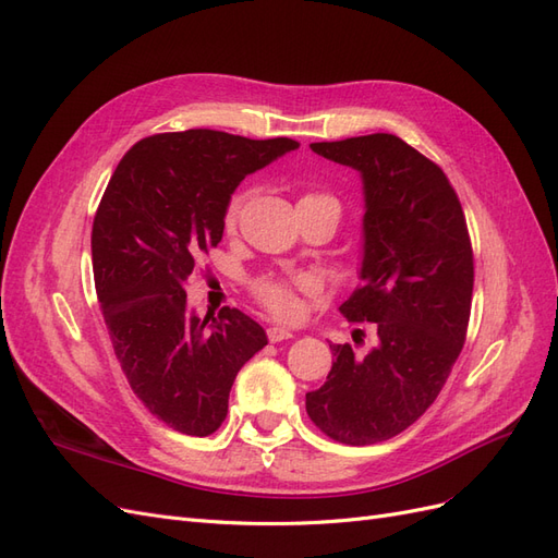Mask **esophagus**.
Masks as SVG:
<instances>
[{
    "mask_svg": "<svg viewBox=\"0 0 558 558\" xmlns=\"http://www.w3.org/2000/svg\"><path fill=\"white\" fill-rule=\"evenodd\" d=\"M291 337H293V332L286 330V328H279V326H269L267 328V340L272 342V344L283 342V340H291Z\"/></svg>",
    "mask_w": 558,
    "mask_h": 558,
    "instance_id": "esophagus-1",
    "label": "esophagus"
}]
</instances>
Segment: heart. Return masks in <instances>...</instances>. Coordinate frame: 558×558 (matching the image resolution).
<instances>
[{"label":"heart","instance_id":"obj_1","mask_svg":"<svg viewBox=\"0 0 558 558\" xmlns=\"http://www.w3.org/2000/svg\"><path fill=\"white\" fill-rule=\"evenodd\" d=\"M246 199H248L246 189L234 191L232 197L228 199L226 216H223V226L228 232L238 228L240 214L246 205ZM298 209L328 211L337 226V221H340V216H342V202L328 191H307L300 195ZM251 295L265 312H269L275 318L298 320L302 316V310H305V298L320 295V281L314 275H289V277L260 275L251 281Z\"/></svg>","mask_w":558,"mask_h":558}]
</instances>
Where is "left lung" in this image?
<instances>
[{
	"instance_id": "8db88e82",
	"label": "left lung",
	"mask_w": 558,
	"mask_h": 558,
	"mask_svg": "<svg viewBox=\"0 0 558 558\" xmlns=\"http://www.w3.org/2000/svg\"><path fill=\"white\" fill-rule=\"evenodd\" d=\"M312 150L363 177L361 283L340 312L375 324L377 344L363 356L330 344L335 363L305 404L335 442L365 447L410 428L440 396L465 344L475 260L453 185L408 142L375 132Z\"/></svg>"
}]
</instances>
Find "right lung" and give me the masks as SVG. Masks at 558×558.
Returning <instances> with one entry per match:
<instances>
[{
    "label": "right lung",
    "mask_w": 558,
    "mask_h": 558,
    "mask_svg": "<svg viewBox=\"0 0 558 558\" xmlns=\"http://www.w3.org/2000/svg\"><path fill=\"white\" fill-rule=\"evenodd\" d=\"M298 146L205 128L154 134L128 150L99 199L93 275L116 359L144 408L179 433L221 426L234 377L267 344L240 310L211 320L189 312L185 281L221 242L240 181Z\"/></svg>",
    "instance_id": "1"
}]
</instances>
